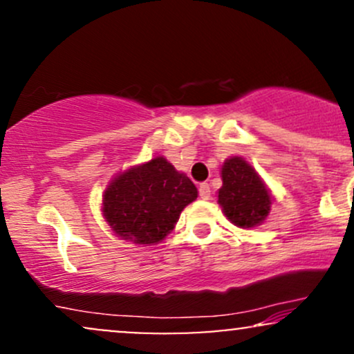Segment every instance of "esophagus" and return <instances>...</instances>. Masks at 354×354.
I'll return each mask as SVG.
<instances>
[{
    "instance_id": "esophagus-1",
    "label": "esophagus",
    "mask_w": 354,
    "mask_h": 354,
    "mask_svg": "<svg viewBox=\"0 0 354 354\" xmlns=\"http://www.w3.org/2000/svg\"><path fill=\"white\" fill-rule=\"evenodd\" d=\"M198 191H200V198H201V200H209L211 189H209L208 183H201L200 188H198Z\"/></svg>"
}]
</instances>
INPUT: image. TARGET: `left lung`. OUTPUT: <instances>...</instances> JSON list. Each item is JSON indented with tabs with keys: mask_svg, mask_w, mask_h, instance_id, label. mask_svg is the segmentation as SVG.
Masks as SVG:
<instances>
[{
	"mask_svg": "<svg viewBox=\"0 0 354 354\" xmlns=\"http://www.w3.org/2000/svg\"><path fill=\"white\" fill-rule=\"evenodd\" d=\"M223 186L218 203L233 225L254 228L268 216L271 198L265 183L243 158H230L221 169Z\"/></svg>",
	"mask_w": 354,
	"mask_h": 354,
	"instance_id": "1",
	"label": "left lung"
}]
</instances>
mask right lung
<instances>
[{"instance_id": "right-lung-1", "label": "right lung", "mask_w": 354, "mask_h": 354, "mask_svg": "<svg viewBox=\"0 0 354 354\" xmlns=\"http://www.w3.org/2000/svg\"><path fill=\"white\" fill-rule=\"evenodd\" d=\"M198 189L165 158L121 173L103 196V214L113 231L136 245H154L169 233Z\"/></svg>"}]
</instances>
